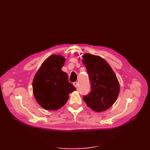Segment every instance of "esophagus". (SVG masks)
<instances>
[{"label":"esophagus","mask_w":150,"mask_h":150,"mask_svg":"<svg viewBox=\"0 0 150 150\" xmlns=\"http://www.w3.org/2000/svg\"><path fill=\"white\" fill-rule=\"evenodd\" d=\"M73 85L74 86L75 88H77V87H78V83H77V82L73 83Z\"/></svg>","instance_id":"esophagus-1"}]
</instances>
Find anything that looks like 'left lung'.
Wrapping results in <instances>:
<instances>
[{"label": "left lung", "mask_w": 150, "mask_h": 150, "mask_svg": "<svg viewBox=\"0 0 150 150\" xmlns=\"http://www.w3.org/2000/svg\"><path fill=\"white\" fill-rule=\"evenodd\" d=\"M82 62L91 84V91L83 97L87 106L96 112L107 110L115 103L120 87L119 81L107 61L99 56L85 53Z\"/></svg>", "instance_id": "obj_1"}]
</instances>
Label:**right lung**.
Segmentation results:
<instances>
[{
	"label": "right lung",
	"mask_w": 150,
	"mask_h": 150,
	"mask_svg": "<svg viewBox=\"0 0 150 150\" xmlns=\"http://www.w3.org/2000/svg\"><path fill=\"white\" fill-rule=\"evenodd\" d=\"M65 58L60 54L49 56L40 66L33 81L34 96L46 110L56 111L69 99V94L76 91L69 82L67 73L62 71Z\"/></svg>",
	"instance_id": "right-lung-1"
}]
</instances>
